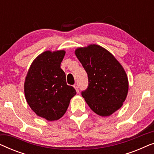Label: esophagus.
<instances>
[{
	"label": "esophagus",
	"mask_w": 154,
	"mask_h": 154,
	"mask_svg": "<svg viewBox=\"0 0 154 154\" xmlns=\"http://www.w3.org/2000/svg\"><path fill=\"white\" fill-rule=\"evenodd\" d=\"M73 88H74L75 89V91H76L77 93H79V88H78L77 85H73Z\"/></svg>",
	"instance_id": "esophagus-1"
}]
</instances>
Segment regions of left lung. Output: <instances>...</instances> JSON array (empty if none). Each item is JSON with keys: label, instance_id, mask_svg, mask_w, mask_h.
Masks as SVG:
<instances>
[{"label": "left lung", "instance_id": "8db88e82", "mask_svg": "<svg viewBox=\"0 0 154 154\" xmlns=\"http://www.w3.org/2000/svg\"><path fill=\"white\" fill-rule=\"evenodd\" d=\"M75 54L88 77V88L82 96L97 115H111L123 106L128 92L123 67L111 52L95 44L77 48Z\"/></svg>", "mask_w": 154, "mask_h": 154}]
</instances>
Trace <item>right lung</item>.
<instances>
[{
	"instance_id": "right-lung-1",
	"label": "right lung",
	"mask_w": 154,
	"mask_h": 154,
	"mask_svg": "<svg viewBox=\"0 0 154 154\" xmlns=\"http://www.w3.org/2000/svg\"><path fill=\"white\" fill-rule=\"evenodd\" d=\"M66 52L48 50L39 54L29 68L24 82L25 98L38 116L52 121L62 118L76 94L68 85L60 65Z\"/></svg>"
}]
</instances>
